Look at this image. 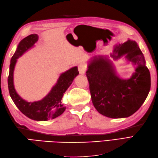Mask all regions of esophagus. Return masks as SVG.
Returning a JSON list of instances; mask_svg holds the SVG:
<instances>
[{
  "label": "esophagus",
  "instance_id": "obj_1",
  "mask_svg": "<svg viewBox=\"0 0 158 158\" xmlns=\"http://www.w3.org/2000/svg\"><path fill=\"white\" fill-rule=\"evenodd\" d=\"M78 70L79 72V74H81V75H84L86 71V66L83 63L79 64L78 66Z\"/></svg>",
  "mask_w": 158,
  "mask_h": 158
}]
</instances>
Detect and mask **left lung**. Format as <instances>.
Listing matches in <instances>:
<instances>
[{"label":"left lung","mask_w":158,"mask_h":158,"mask_svg":"<svg viewBox=\"0 0 158 158\" xmlns=\"http://www.w3.org/2000/svg\"><path fill=\"white\" fill-rule=\"evenodd\" d=\"M124 56L132 63L135 72L129 79L117 73L109 56H95L88 64V77L92 101L98 112L110 118H125L139 109L151 88V77L143 53L137 43L128 39L115 45L110 58Z\"/></svg>","instance_id":"8db88e82"}]
</instances>
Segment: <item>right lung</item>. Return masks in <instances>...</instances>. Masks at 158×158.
Here are the masks:
<instances>
[{"instance_id": "obj_1", "label": "right lung", "mask_w": 158, "mask_h": 158, "mask_svg": "<svg viewBox=\"0 0 158 158\" xmlns=\"http://www.w3.org/2000/svg\"><path fill=\"white\" fill-rule=\"evenodd\" d=\"M39 36L31 35L23 39L18 45L16 51L11 59L8 77V88L10 96L16 106L23 115L35 121H48L61 115L66 107L62 103L64 94L71 85L74 79L79 75L77 66L73 67L60 74L57 83L42 100L28 102L22 98L17 93L13 83V73L18 60L23 53L34 47Z\"/></svg>"}]
</instances>
